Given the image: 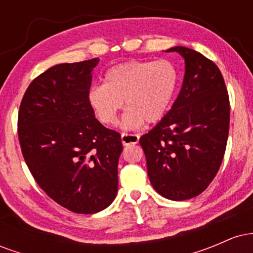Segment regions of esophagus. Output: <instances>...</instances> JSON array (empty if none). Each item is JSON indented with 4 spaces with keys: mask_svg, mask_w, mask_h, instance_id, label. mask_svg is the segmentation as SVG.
<instances>
[{
    "mask_svg": "<svg viewBox=\"0 0 253 253\" xmlns=\"http://www.w3.org/2000/svg\"><path fill=\"white\" fill-rule=\"evenodd\" d=\"M121 141H123V145H125V146H127V145H130V144H136L139 141V135L123 133V134H121Z\"/></svg>",
    "mask_w": 253,
    "mask_h": 253,
    "instance_id": "obj_1",
    "label": "esophagus"
}]
</instances>
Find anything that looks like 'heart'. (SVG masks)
<instances>
[{
  "label": "heart",
  "instance_id": "heart-1",
  "mask_svg": "<svg viewBox=\"0 0 253 253\" xmlns=\"http://www.w3.org/2000/svg\"><path fill=\"white\" fill-rule=\"evenodd\" d=\"M178 72L169 60H129L112 66L103 84H95L88 91V103L103 125L117 121L119 110L124 129H136L145 121L157 123L164 117L175 95Z\"/></svg>",
  "mask_w": 253,
  "mask_h": 253
}]
</instances>
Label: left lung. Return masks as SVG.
Here are the masks:
<instances>
[{
  "label": "left lung",
  "mask_w": 253,
  "mask_h": 253,
  "mask_svg": "<svg viewBox=\"0 0 253 253\" xmlns=\"http://www.w3.org/2000/svg\"><path fill=\"white\" fill-rule=\"evenodd\" d=\"M184 59L181 91L163 119L139 139L147 175L158 194L183 201L201 194L225 155L229 100L219 68L200 52L175 46Z\"/></svg>",
  "instance_id": "obj_1"
}]
</instances>
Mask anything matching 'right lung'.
Returning <instances> with one entry per match:
<instances>
[{"mask_svg": "<svg viewBox=\"0 0 253 253\" xmlns=\"http://www.w3.org/2000/svg\"><path fill=\"white\" fill-rule=\"evenodd\" d=\"M100 59L52 66L32 81L20 104L19 139L40 188L69 211L94 214L118 194L121 135L95 118L88 103Z\"/></svg>", "mask_w": 253, "mask_h": 253, "instance_id": "right-lung-1", "label": "right lung"}]
</instances>
